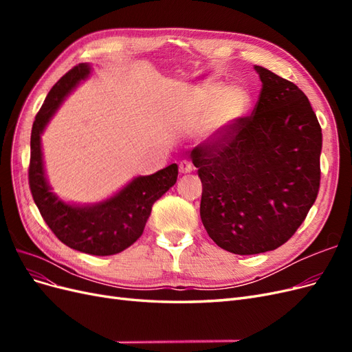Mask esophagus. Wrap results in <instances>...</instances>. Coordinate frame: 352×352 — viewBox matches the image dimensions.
I'll return each mask as SVG.
<instances>
[{
  "instance_id": "esophagus-1",
  "label": "esophagus",
  "mask_w": 352,
  "mask_h": 352,
  "mask_svg": "<svg viewBox=\"0 0 352 352\" xmlns=\"http://www.w3.org/2000/svg\"><path fill=\"white\" fill-rule=\"evenodd\" d=\"M194 170V166L190 164L189 162H186V160H184V162H180V164H179V172L182 173V175H188V173H190Z\"/></svg>"
}]
</instances>
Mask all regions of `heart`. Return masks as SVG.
Instances as JSON below:
<instances>
[{
    "label": "heart",
    "instance_id": "heart-1",
    "mask_svg": "<svg viewBox=\"0 0 352 352\" xmlns=\"http://www.w3.org/2000/svg\"><path fill=\"white\" fill-rule=\"evenodd\" d=\"M177 107L188 123L202 122V141L214 142L248 111L250 95L236 85L225 87L221 82L206 80L180 91Z\"/></svg>",
    "mask_w": 352,
    "mask_h": 352
}]
</instances>
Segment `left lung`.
<instances>
[{
  "instance_id": "1",
  "label": "left lung",
  "mask_w": 352,
  "mask_h": 352,
  "mask_svg": "<svg viewBox=\"0 0 352 352\" xmlns=\"http://www.w3.org/2000/svg\"><path fill=\"white\" fill-rule=\"evenodd\" d=\"M263 88L251 116L190 157L210 238L239 255L273 251L305 220L320 186L322 127L295 83L254 66Z\"/></svg>"
}]
</instances>
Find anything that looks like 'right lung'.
<instances>
[{
    "instance_id": "add662e5",
    "label": "right lung",
    "mask_w": 352,
    "mask_h": 352,
    "mask_svg": "<svg viewBox=\"0 0 352 352\" xmlns=\"http://www.w3.org/2000/svg\"><path fill=\"white\" fill-rule=\"evenodd\" d=\"M89 74L91 65L80 63L48 92L32 126L29 186L42 219L63 243L102 257L129 248L142 235L153 204L176 184L177 164L150 176H138L113 197L95 204H70L52 192L44 168L41 135L61 102Z\"/></svg>"
}]
</instances>
